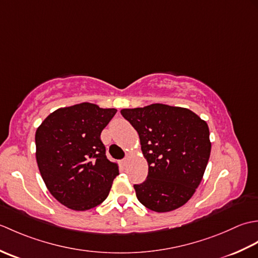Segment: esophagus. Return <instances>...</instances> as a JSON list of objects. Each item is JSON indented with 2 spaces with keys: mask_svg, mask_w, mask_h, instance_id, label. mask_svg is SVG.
<instances>
[{
  "mask_svg": "<svg viewBox=\"0 0 258 258\" xmlns=\"http://www.w3.org/2000/svg\"><path fill=\"white\" fill-rule=\"evenodd\" d=\"M127 162H128V158H127V157H126V158H124V160L122 161V163L124 164V165H126V164H127Z\"/></svg>",
  "mask_w": 258,
  "mask_h": 258,
  "instance_id": "obj_1",
  "label": "esophagus"
}]
</instances>
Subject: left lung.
Listing matches in <instances>:
<instances>
[{
  "mask_svg": "<svg viewBox=\"0 0 258 258\" xmlns=\"http://www.w3.org/2000/svg\"><path fill=\"white\" fill-rule=\"evenodd\" d=\"M120 114L139 133L149 164L145 182L134 185L138 200L157 213L186 204L201 184L210 160L207 123L188 108L160 103L124 108Z\"/></svg>",
  "mask_w": 258,
  "mask_h": 258,
  "instance_id": "8db88e82",
  "label": "left lung"
}]
</instances>
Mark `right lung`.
I'll use <instances>...</instances> for the list:
<instances>
[{
  "label": "right lung",
  "mask_w": 258,
  "mask_h": 258,
  "mask_svg": "<svg viewBox=\"0 0 258 258\" xmlns=\"http://www.w3.org/2000/svg\"><path fill=\"white\" fill-rule=\"evenodd\" d=\"M116 112L84 102L57 108L36 130L41 176L54 199L70 210L100 205L118 175V165L107 160L100 139Z\"/></svg>",
  "instance_id": "1"
}]
</instances>
